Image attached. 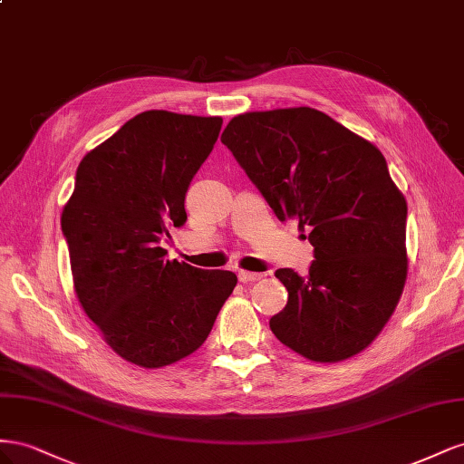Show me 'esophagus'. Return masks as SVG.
<instances>
[{"label": "esophagus", "instance_id": "esophagus-1", "mask_svg": "<svg viewBox=\"0 0 464 464\" xmlns=\"http://www.w3.org/2000/svg\"><path fill=\"white\" fill-rule=\"evenodd\" d=\"M239 282H243V284H248V282H256V280H260L262 277V274H256V272H246V270H239Z\"/></svg>", "mask_w": 464, "mask_h": 464}]
</instances>
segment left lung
<instances>
[{"instance_id": "left-lung-1", "label": "left lung", "mask_w": 464, "mask_h": 464, "mask_svg": "<svg viewBox=\"0 0 464 464\" xmlns=\"http://www.w3.org/2000/svg\"><path fill=\"white\" fill-rule=\"evenodd\" d=\"M280 221L311 227L309 274L276 270L287 305L276 338L313 362H340L375 340L406 280V200L385 157L309 107L235 116L221 134Z\"/></svg>"}]
</instances>
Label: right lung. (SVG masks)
Returning <instances> with one entry per match:
<instances>
[{"label": "right lung", "instance_id": "obj_1", "mask_svg": "<svg viewBox=\"0 0 464 464\" xmlns=\"http://www.w3.org/2000/svg\"><path fill=\"white\" fill-rule=\"evenodd\" d=\"M219 116L148 111L89 151L62 211L75 294L104 342L140 367H163L206 342L237 276L169 260V227L218 141Z\"/></svg>", "mask_w": 464, "mask_h": 464}]
</instances>
